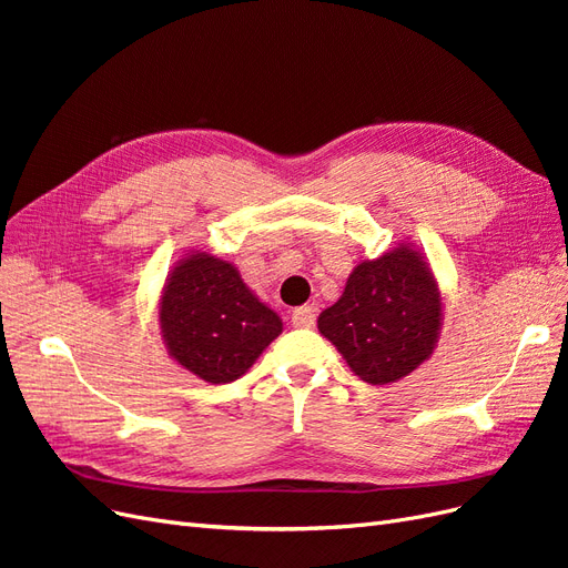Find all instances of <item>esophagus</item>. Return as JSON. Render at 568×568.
<instances>
[{
	"label": "esophagus",
	"instance_id": "34e87169",
	"mask_svg": "<svg viewBox=\"0 0 568 568\" xmlns=\"http://www.w3.org/2000/svg\"><path fill=\"white\" fill-rule=\"evenodd\" d=\"M315 320H317V315H315L313 305H301L294 313H291V322H294V326H301V329H313Z\"/></svg>",
	"mask_w": 568,
	"mask_h": 568
}]
</instances>
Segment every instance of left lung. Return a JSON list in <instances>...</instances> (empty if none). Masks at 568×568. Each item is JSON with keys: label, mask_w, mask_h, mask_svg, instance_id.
<instances>
[{"label": "left lung", "mask_w": 568, "mask_h": 568, "mask_svg": "<svg viewBox=\"0 0 568 568\" xmlns=\"http://www.w3.org/2000/svg\"><path fill=\"white\" fill-rule=\"evenodd\" d=\"M440 326L436 274L412 244L357 263L341 298L317 317L320 334L372 386L400 382L426 363Z\"/></svg>", "instance_id": "obj_1"}]
</instances>
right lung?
<instances>
[{
    "label": "right lung",
    "mask_w": 568,
    "mask_h": 568,
    "mask_svg": "<svg viewBox=\"0 0 568 568\" xmlns=\"http://www.w3.org/2000/svg\"><path fill=\"white\" fill-rule=\"evenodd\" d=\"M159 326L168 355L209 384L244 376L284 329L239 270L209 251H189L170 270Z\"/></svg>",
    "instance_id": "obj_1"
}]
</instances>
